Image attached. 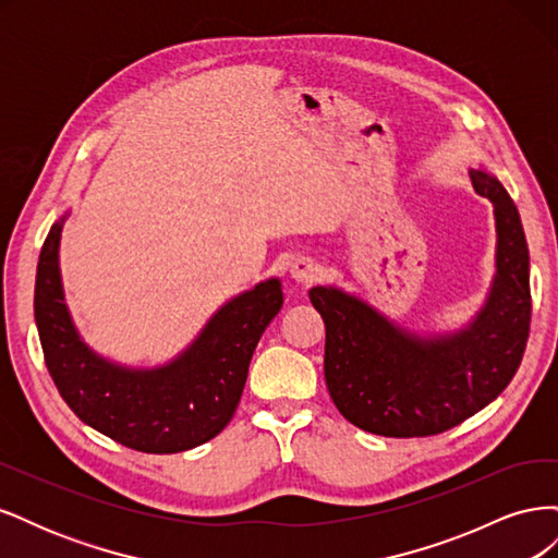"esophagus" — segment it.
Instances as JSON below:
<instances>
[{
	"mask_svg": "<svg viewBox=\"0 0 558 558\" xmlns=\"http://www.w3.org/2000/svg\"><path fill=\"white\" fill-rule=\"evenodd\" d=\"M320 275V267L312 258H298L291 265V279L298 283H312Z\"/></svg>",
	"mask_w": 558,
	"mask_h": 558,
	"instance_id": "esophagus-1",
	"label": "esophagus"
}]
</instances>
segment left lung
<instances>
[{"mask_svg":"<svg viewBox=\"0 0 558 558\" xmlns=\"http://www.w3.org/2000/svg\"><path fill=\"white\" fill-rule=\"evenodd\" d=\"M470 181L494 205L496 275L484 307L465 328L421 337L335 286L310 291L326 324L330 398L347 421L367 433H445L494 402L519 369L531 328L526 234L494 174L470 170Z\"/></svg>","mask_w":558,"mask_h":558,"instance_id":"obj_1","label":"left lung"}]
</instances>
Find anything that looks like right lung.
<instances>
[{
  "label": "right lung",
  "mask_w": 558,
  "mask_h": 558,
  "mask_svg": "<svg viewBox=\"0 0 558 558\" xmlns=\"http://www.w3.org/2000/svg\"><path fill=\"white\" fill-rule=\"evenodd\" d=\"M44 242L35 318L44 359L62 400L90 428L146 453H177L209 442L238 410L248 363L281 305V281L267 279L218 310L189 349L160 367H128L95 353L64 305L60 234Z\"/></svg>",
  "instance_id": "obj_1"
}]
</instances>
